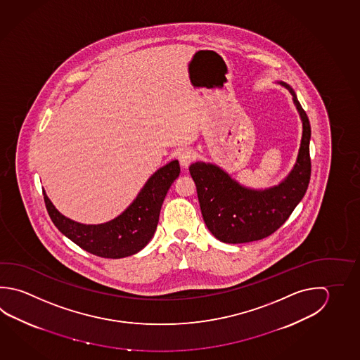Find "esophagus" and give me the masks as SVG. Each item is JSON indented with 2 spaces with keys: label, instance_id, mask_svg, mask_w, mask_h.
<instances>
[{
  "label": "esophagus",
  "instance_id": "esophagus-1",
  "mask_svg": "<svg viewBox=\"0 0 360 360\" xmlns=\"http://www.w3.org/2000/svg\"><path fill=\"white\" fill-rule=\"evenodd\" d=\"M195 152L193 150H190V148H186V150H181L180 153H179V161H180V164L184 167H186L188 165L191 164L194 160H195Z\"/></svg>",
  "mask_w": 360,
  "mask_h": 360
}]
</instances>
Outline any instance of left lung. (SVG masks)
<instances>
[{
    "label": "left lung",
    "mask_w": 360,
    "mask_h": 360,
    "mask_svg": "<svg viewBox=\"0 0 360 360\" xmlns=\"http://www.w3.org/2000/svg\"><path fill=\"white\" fill-rule=\"evenodd\" d=\"M300 111L303 134L295 169L278 186L268 190L243 188L214 165L195 162L189 167L207 227L226 243L257 241L274 233L287 221L307 191L311 179V125L295 92L287 84Z\"/></svg>",
    "instance_id": "8db88e82"
}]
</instances>
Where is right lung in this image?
Masks as SVG:
<instances>
[{
	"label": "right lung",
	"instance_id": "right-lung-1",
	"mask_svg": "<svg viewBox=\"0 0 360 360\" xmlns=\"http://www.w3.org/2000/svg\"><path fill=\"white\" fill-rule=\"evenodd\" d=\"M180 174L179 161L157 170L127 210L103 224H81L62 216L44 194V203L54 226L92 255L120 259L134 255L155 235L160 210L171 184Z\"/></svg>",
	"mask_w": 360,
	"mask_h": 360
}]
</instances>
